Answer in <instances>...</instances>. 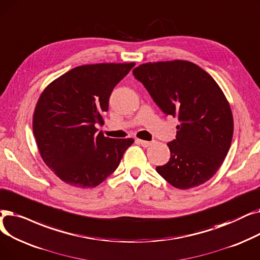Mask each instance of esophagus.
<instances>
[{"mask_svg":"<svg viewBox=\"0 0 260 260\" xmlns=\"http://www.w3.org/2000/svg\"><path fill=\"white\" fill-rule=\"evenodd\" d=\"M137 142L140 144V145H142L143 147H149V146H151L152 144H153V142L152 141H143V140H137Z\"/></svg>","mask_w":260,"mask_h":260,"instance_id":"34e87169","label":"esophagus"}]
</instances>
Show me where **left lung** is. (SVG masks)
Here are the masks:
<instances>
[{
    "label": "left lung",
    "mask_w": 260,
    "mask_h": 260,
    "mask_svg": "<svg viewBox=\"0 0 260 260\" xmlns=\"http://www.w3.org/2000/svg\"><path fill=\"white\" fill-rule=\"evenodd\" d=\"M166 115L178 117L169 162L156 171L179 189L211 179L230 150L234 120L225 95L214 78L185 60L148 62L133 71Z\"/></svg>",
    "instance_id": "obj_1"
}]
</instances>
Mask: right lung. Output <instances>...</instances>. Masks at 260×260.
Masks as SVG:
<instances>
[{
	"mask_svg": "<svg viewBox=\"0 0 260 260\" xmlns=\"http://www.w3.org/2000/svg\"><path fill=\"white\" fill-rule=\"evenodd\" d=\"M135 66L97 63L74 68L49 83L36 105L32 131L44 163L64 183L92 188L118 167L134 142L98 132L115 85Z\"/></svg>",
	"mask_w": 260,
	"mask_h": 260,
	"instance_id": "obj_1",
	"label": "right lung"
}]
</instances>
